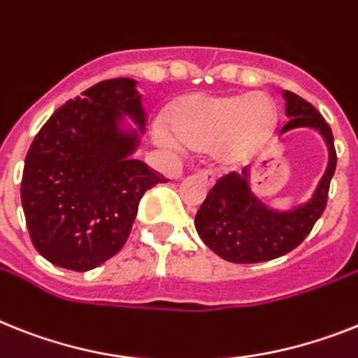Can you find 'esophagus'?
I'll return each mask as SVG.
<instances>
[{
    "mask_svg": "<svg viewBox=\"0 0 358 358\" xmlns=\"http://www.w3.org/2000/svg\"><path fill=\"white\" fill-rule=\"evenodd\" d=\"M201 176H203V177H205V179H206V181H210V182H214V173H212L210 172V170H201Z\"/></svg>",
    "mask_w": 358,
    "mask_h": 358,
    "instance_id": "34e87169",
    "label": "esophagus"
}]
</instances>
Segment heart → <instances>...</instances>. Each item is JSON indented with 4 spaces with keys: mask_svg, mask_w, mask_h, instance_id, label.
<instances>
[{
    "mask_svg": "<svg viewBox=\"0 0 358 358\" xmlns=\"http://www.w3.org/2000/svg\"><path fill=\"white\" fill-rule=\"evenodd\" d=\"M276 108L262 93L245 96L190 94L177 100L166 115L167 135L155 129V143L172 148L173 141L188 150H212L221 162H236L258 150L273 133Z\"/></svg>",
    "mask_w": 358,
    "mask_h": 358,
    "instance_id": "heart-1",
    "label": "heart"
}]
</instances>
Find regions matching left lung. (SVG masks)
I'll return each instance as SVG.
<instances>
[{
	"mask_svg": "<svg viewBox=\"0 0 358 358\" xmlns=\"http://www.w3.org/2000/svg\"><path fill=\"white\" fill-rule=\"evenodd\" d=\"M289 122L280 131L315 129L327 146V166L313 196L289 210H274L250 188V170L227 173L215 182L196 214L199 238L220 258L232 264H259L280 258L302 243L327 203L329 182L336 168V152L329 124L302 96L283 91Z\"/></svg>",
	"mask_w": 358,
	"mask_h": 358,
	"instance_id": "obj_1",
	"label": "left lung"
}]
</instances>
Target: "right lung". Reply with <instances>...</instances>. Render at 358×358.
<instances>
[{
    "mask_svg": "<svg viewBox=\"0 0 358 358\" xmlns=\"http://www.w3.org/2000/svg\"><path fill=\"white\" fill-rule=\"evenodd\" d=\"M144 122L137 82L111 78L56 109L38 131L25 157L22 205L47 262L84 273L122 249L141 197L164 181L133 159Z\"/></svg>",
    "mask_w": 358,
    "mask_h": 358,
    "instance_id": "1",
    "label": "right lung"
}]
</instances>
